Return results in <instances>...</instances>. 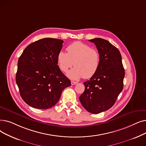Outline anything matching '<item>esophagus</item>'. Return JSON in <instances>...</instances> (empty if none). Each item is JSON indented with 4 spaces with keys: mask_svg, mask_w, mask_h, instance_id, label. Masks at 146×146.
I'll return each mask as SVG.
<instances>
[{
    "mask_svg": "<svg viewBox=\"0 0 146 146\" xmlns=\"http://www.w3.org/2000/svg\"><path fill=\"white\" fill-rule=\"evenodd\" d=\"M76 84H77V82H74V81H72V82H71V84H72V85H76Z\"/></svg>",
    "mask_w": 146,
    "mask_h": 146,
    "instance_id": "34e87169",
    "label": "esophagus"
}]
</instances>
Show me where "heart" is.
I'll return each mask as SVG.
<instances>
[{"label":"heart","mask_w":146,"mask_h":146,"mask_svg":"<svg viewBox=\"0 0 146 146\" xmlns=\"http://www.w3.org/2000/svg\"><path fill=\"white\" fill-rule=\"evenodd\" d=\"M67 53L60 51L57 55V63L61 70L66 72L73 65L75 66L67 73L72 79L81 78L89 79L96 74L100 65V55L96 49L80 42H75L67 48Z\"/></svg>","instance_id":"1"}]
</instances>
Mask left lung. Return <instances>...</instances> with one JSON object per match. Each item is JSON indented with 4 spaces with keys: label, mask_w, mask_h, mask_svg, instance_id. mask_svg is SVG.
Masks as SVG:
<instances>
[{
    "label": "left lung",
    "mask_w": 146,
    "mask_h": 146,
    "mask_svg": "<svg viewBox=\"0 0 146 146\" xmlns=\"http://www.w3.org/2000/svg\"><path fill=\"white\" fill-rule=\"evenodd\" d=\"M96 45L100 55L97 73L85 82V91L79 97L88 112L98 114L110 109L123 88L125 70L119 49L101 38L89 40Z\"/></svg>",
    "instance_id": "8db88e82"
}]
</instances>
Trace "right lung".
Returning a JSON list of instances; mask_svg holds the SVG:
<instances>
[{
    "instance_id": "right-lung-1",
    "label": "right lung",
    "mask_w": 146,
    "mask_h": 146,
    "mask_svg": "<svg viewBox=\"0 0 146 146\" xmlns=\"http://www.w3.org/2000/svg\"><path fill=\"white\" fill-rule=\"evenodd\" d=\"M63 42L43 38L28 45L18 59L16 83L24 102L33 108L53 107L62 91L71 85L57 65Z\"/></svg>"
}]
</instances>
